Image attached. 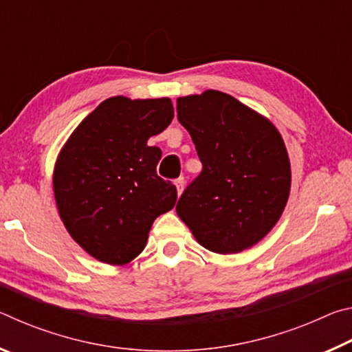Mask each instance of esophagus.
<instances>
[{
  "label": "esophagus",
  "mask_w": 352,
  "mask_h": 352,
  "mask_svg": "<svg viewBox=\"0 0 352 352\" xmlns=\"http://www.w3.org/2000/svg\"><path fill=\"white\" fill-rule=\"evenodd\" d=\"M175 186H177L178 195H180V194L183 192V189H184V177H178V178H177V180H175Z\"/></svg>",
  "instance_id": "obj_1"
}]
</instances>
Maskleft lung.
<instances>
[{"mask_svg": "<svg viewBox=\"0 0 352 352\" xmlns=\"http://www.w3.org/2000/svg\"><path fill=\"white\" fill-rule=\"evenodd\" d=\"M177 118L204 166L178 200V217L214 253L253 247L289 199L290 162L281 135L269 119L216 90L178 98Z\"/></svg>", "mask_w": 352, "mask_h": 352, "instance_id": "left-lung-1", "label": "left lung"}]
</instances>
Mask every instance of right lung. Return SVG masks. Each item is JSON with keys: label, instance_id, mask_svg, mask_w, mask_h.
I'll list each match as a JSON object with an SVG mask.
<instances>
[{"label": "right lung", "instance_id": "obj_1", "mask_svg": "<svg viewBox=\"0 0 352 352\" xmlns=\"http://www.w3.org/2000/svg\"><path fill=\"white\" fill-rule=\"evenodd\" d=\"M174 119L170 99L115 96L100 102L69 136L54 169L58 214L71 237L107 264L122 265L146 247L177 188L157 175L162 151L147 140Z\"/></svg>", "mask_w": 352, "mask_h": 352}]
</instances>
